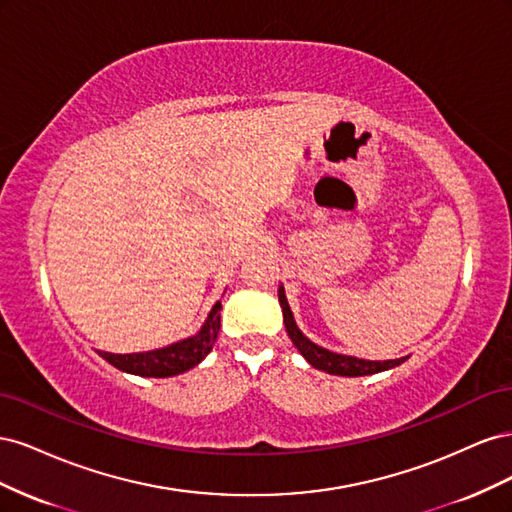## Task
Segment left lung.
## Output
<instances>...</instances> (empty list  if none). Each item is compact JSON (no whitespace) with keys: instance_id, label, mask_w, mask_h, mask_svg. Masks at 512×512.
Returning <instances> with one entry per match:
<instances>
[{"instance_id":"1","label":"left lung","mask_w":512,"mask_h":512,"mask_svg":"<svg viewBox=\"0 0 512 512\" xmlns=\"http://www.w3.org/2000/svg\"><path fill=\"white\" fill-rule=\"evenodd\" d=\"M280 305H282V312H284V324H286V331L288 337L292 339V344L297 346V350L305 356L307 363H312L316 369L327 371V374L333 376H369V374H378V371L384 369H391L397 367L406 361L404 359H393V361H365V359H356V356H344V354H335L331 350H324L320 346H316L314 342H309V339L299 331L297 322H294V316L290 312V305L286 301V294L284 288H280Z\"/></svg>"}]
</instances>
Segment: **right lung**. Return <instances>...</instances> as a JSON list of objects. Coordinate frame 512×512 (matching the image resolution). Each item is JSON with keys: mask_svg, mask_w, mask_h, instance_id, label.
Instances as JSON below:
<instances>
[{"mask_svg": "<svg viewBox=\"0 0 512 512\" xmlns=\"http://www.w3.org/2000/svg\"><path fill=\"white\" fill-rule=\"evenodd\" d=\"M220 309H222V301L213 305L203 324V329L173 346L151 350V352H136V354L100 352V356L111 365H115L117 369L128 371V374H136V376L168 378V376L183 374V371L198 365L211 352L215 339H218V333H220Z\"/></svg>", "mask_w": 512, "mask_h": 512, "instance_id": "obj_1", "label": "right lung"}]
</instances>
